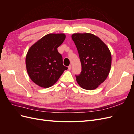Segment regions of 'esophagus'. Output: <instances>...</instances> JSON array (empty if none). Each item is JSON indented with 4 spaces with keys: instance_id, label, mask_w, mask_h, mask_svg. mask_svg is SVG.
I'll return each mask as SVG.
<instances>
[{
    "instance_id": "esophagus-1",
    "label": "esophagus",
    "mask_w": 134,
    "mask_h": 134,
    "mask_svg": "<svg viewBox=\"0 0 134 134\" xmlns=\"http://www.w3.org/2000/svg\"><path fill=\"white\" fill-rule=\"evenodd\" d=\"M71 69V65H69V66H68V69H69V70H70Z\"/></svg>"
}]
</instances>
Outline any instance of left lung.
<instances>
[{"instance_id":"1","label":"left lung","mask_w":134,"mask_h":134,"mask_svg":"<svg viewBox=\"0 0 134 134\" xmlns=\"http://www.w3.org/2000/svg\"><path fill=\"white\" fill-rule=\"evenodd\" d=\"M72 40L78 50L82 71L75 75L79 86L95 90L106 79L111 66V54L102 40L91 34H74Z\"/></svg>"}]
</instances>
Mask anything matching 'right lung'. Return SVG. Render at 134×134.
Segmentation results:
<instances>
[{
  "instance_id": "1",
  "label": "right lung",
  "mask_w": 134,
  "mask_h": 134,
  "mask_svg": "<svg viewBox=\"0 0 134 134\" xmlns=\"http://www.w3.org/2000/svg\"><path fill=\"white\" fill-rule=\"evenodd\" d=\"M65 37L64 34H48L28 50L26 58L27 71L31 79L40 87L53 86L68 69L57 49Z\"/></svg>"
}]
</instances>
